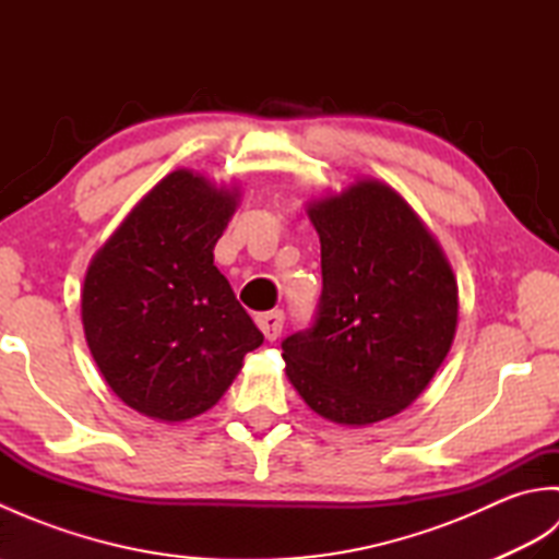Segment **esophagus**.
I'll list each match as a JSON object with an SVG mask.
<instances>
[{"label": "esophagus", "instance_id": "34e87169", "mask_svg": "<svg viewBox=\"0 0 559 559\" xmlns=\"http://www.w3.org/2000/svg\"><path fill=\"white\" fill-rule=\"evenodd\" d=\"M257 326L261 329V334H264L266 341H276L283 331V312L273 310V312L257 314Z\"/></svg>", "mask_w": 559, "mask_h": 559}]
</instances>
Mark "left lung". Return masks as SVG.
Listing matches in <instances>:
<instances>
[{"mask_svg": "<svg viewBox=\"0 0 559 559\" xmlns=\"http://www.w3.org/2000/svg\"><path fill=\"white\" fill-rule=\"evenodd\" d=\"M307 216L322 242L324 290L314 326L283 341L286 374L331 423L394 418L454 343V269L408 201L377 177L310 199Z\"/></svg>", "mask_w": 559, "mask_h": 559, "instance_id": "8db88e82", "label": "left lung"}]
</instances>
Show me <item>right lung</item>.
Masks as SVG:
<instances>
[{
    "mask_svg": "<svg viewBox=\"0 0 559 559\" xmlns=\"http://www.w3.org/2000/svg\"><path fill=\"white\" fill-rule=\"evenodd\" d=\"M240 187L173 170L93 254L81 322L93 360L124 406L158 423L206 413L261 331L213 266Z\"/></svg>",
    "mask_w": 559,
    "mask_h": 559,
    "instance_id": "right-lung-1",
    "label": "right lung"
}]
</instances>
